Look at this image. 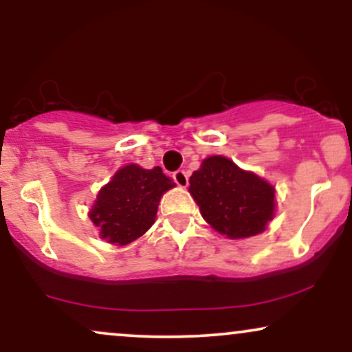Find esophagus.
Instances as JSON below:
<instances>
[{
    "label": "esophagus",
    "instance_id": "34e87169",
    "mask_svg": "<svg viewBox=\"0 0 352 352\" xmlns=\"http://www.w3.org/2000/svg\"><path fill=\"white\" fill-rule=\"evenodd\" d=\"M173 180H175V184L179 185V187L185 188L188 185V173L185 172V170L173 172Z\"/></svg>",
    "mask_w": 352,
    "mask_h": 352
}]
</instances>
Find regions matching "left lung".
<instances>
[{"label":"left lung","mask_w":352,"mask_h":352,"mask_svg":"<svg viewBox=\"0 0 352 352\" xmlns=\"http://www.w3.org/2000/svg\"><path fill=\"white\" fill-rule=\"evenodd\" d=\"M188 192L201 217L230 240L265 232L273 220L274 187L223 155H210L190 177Z\"/></svg>","instance_id":"obj_1"}]
</instances>
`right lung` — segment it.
<instances>
[{
    "mask_svg": "<svg viewBox=\"0 0 352 352\" xmlns=\"http://www.w3.org/2000/svg\"><path fill=\"white\" fill-rule=\"evenodd\" d=\"M173 187L160 167L148 170L137 164L124 165L99 190L89 218L107 243L129 245L155 223L159 201Z\"/></svg>",
    "mask_w": 352,
    "mask_h": 352,
    "instance_id": "right-lung-1",
    "label": "right lung"
}]
</instances>
